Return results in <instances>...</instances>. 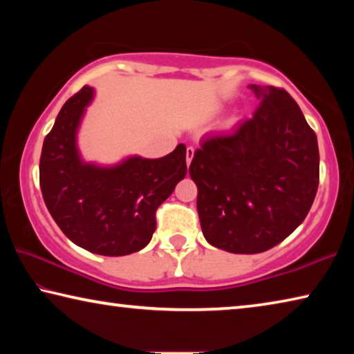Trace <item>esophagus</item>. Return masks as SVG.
Returning <instances> with one entry per match:
<instances>
[{
	"mask_svg": "<svg viewBox=\"0 0 354 354\" xmlns=\"http://www.w3.org/2000/svg\"><path fill=\"white\" fill-rule=\"evenodd\" d=\"M194 153H195V149L192 147H187V149H185V160H187V165H190L192 159H194Z\"/></svg>",
	"mask_w": 354,
	"mask_h": 354,
	"instance_id": "34e87169",
	"label": "esophagus"
}]
</instances>
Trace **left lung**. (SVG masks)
Listing matches in <instances>:
<instances>
[{
    "mask_svg": "<svg viewBox=\"0 0 354 354\" xmlns=\"http://www.w3.org/2000/svg\"><path fill=\"white\" fill-rule=\"evenodd\" d=\"M253 88V117L231 134L209 136L190 178L206 241L236 254L273 248L306 218L320 178L317 136L284 88Z\"/></svg>",
    "mask_w": 354,
    "mask_h": 354,
    "instance_id": "left-lung-1",
    "label": "left lung"
}]
</instances>
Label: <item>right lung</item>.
Segmentation results:
<instances>
[{
    "label": "right lung",
    "instance_id": "add662e5",
    "mask_svg": "<svg viewBox=\"0 0 354 354\" xmlns=\"http://www.w3.org/2000/svg\"><path fill=\"white\" fill-rule=\"evenodd\" d=\"M93 88L67 100L46 134L40 156L41 196L57 226L77 247L103 256H124L147 247L156 211L187 173L185 145L159 159L129 158L115 167L84 164L76 131Z\"/></svg>",
    "mask_w": 354,
    "mask_h": 354
}]
</instances>
